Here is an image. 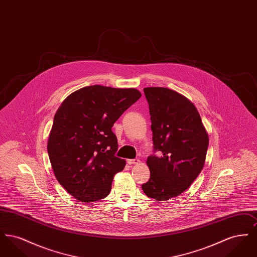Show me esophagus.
<instances>
[{"label":"esophagus","instance_id":"34e87169","mask_svg":"<svg viewBox=\"0 0 257 257\" xmlns=\"http://www.w3.org/2000/svg\"><path fill=\"white\" fill-rule=\"evenodd\" d=\"M140 160L139 159H129L127 160V163L129 164V165H138V164H140Z\"/></svg>","mask_w":257,"mask_h":257}]
</instances>
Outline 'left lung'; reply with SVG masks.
<instances>
[{
	"instance_id": "obj_1",
	"label": "left lung",
	"mask_w": 257,
	"mask_h": 257,
	"mask_svg": "<svg viewBox=\"0 0 257 257\" xmlns=\"http://www.w3.org/2000/svg\"><path fill=\"white\" fill-rule=\"evenodd\" d=\"M151 119L154 150L147 158L150 178L142 188L148 197L169 200L180 196L202 171L209 138L195 105L167 88H144Z\"/></svg>"
}]
</instances>
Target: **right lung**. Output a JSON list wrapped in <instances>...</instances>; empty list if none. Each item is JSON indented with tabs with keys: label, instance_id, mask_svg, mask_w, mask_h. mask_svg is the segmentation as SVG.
Instances as JSON below:
<instances>
[{
	"label": "right lung",
	"instance_id": "obj_1",
	"mask_svg": "<svg viewBox=\"0 0 257 257\" xmlns=\"http://www.w3.org/2000/svg\"><path fill=\"white\" fill-rule=\"evenodd\" d=\"M142 96L136 88L85 86L63 100L48 138L50 162L59 183L76 199L92 202L110 194L125 160L111 127Z\"/></svg>",
	"mask_w": 257,
	"mask_h": 257
}]
</instances>
